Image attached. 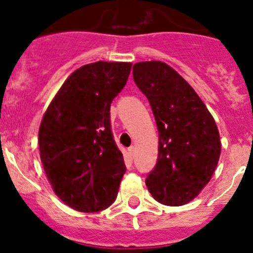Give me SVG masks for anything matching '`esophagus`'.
<instances>
[{
	"mask_svg": "<svg viewBox=\"0 0 253 253\" xmlns=\"http://www.w3.org/2000/svg\"><path fill=\"white\" fill-rule=\"evenodd\" d=\"M128 154L130 156V158H133L134 156H135V147H130V148L128 149Z\"/></svg>",
	"mask_w": 253,
	"mask_h": 253,
	"instance_id": "34e87169",
	"label": "esophagus"
}]
</instances>
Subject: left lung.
Instances as JSON below:
<instances>
[{
  "label": "left lung",
  "instance_id": "left-lung-1",
  "mask_svg": "<svg viewBox=\"0 0 253 253\" xmlns=\"http://www.w3.org/2000/svg\"><path fill=\"white\" fill-rule=\"evenodd\" d=\"M134 82L151 104L158 158L146 185L158 203L180 207L202 193L220 157L215 120L193 87L161 60L133 66Z\"/></svg>",
  "mask_w": 253,
  "mask_h": 253
}]
</instances>
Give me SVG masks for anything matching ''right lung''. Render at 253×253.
Returning a JSON list of instances; mask_svg holds the SVG:
<instances>
[{
	"mask_svg": "<svg viewBox=\"0 0 253 253\" xmlns=\"http://www.w3.org/2000/svg\"><path fill=\"white\" fill-rule=\"evenodd\" d=\"M128 62L86 64L67 78L39 128L40 160L55 195L92 213L115 202L125 173L110 126V105L130 73Z\"/></svg>",
	"mask_w": 253,
	"mask_h": 253,
	"instance_id": "obj_1",
	"label": "right lung"
}]
</instances>
